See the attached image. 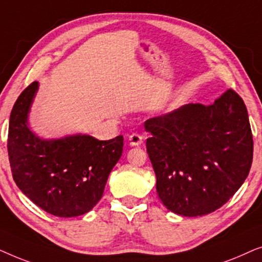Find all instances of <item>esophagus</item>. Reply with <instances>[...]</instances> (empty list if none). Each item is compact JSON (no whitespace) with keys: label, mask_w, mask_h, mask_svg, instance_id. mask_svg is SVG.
I'll return each instance as SVG.
<instances>
[{"label":"esophagus","mask_w":262,"mask_h":262,"mask_svg":"<svg viewBox=\"0 0 262 262\" xmlns=\"http://www.w3.org/2000/svg\"><path fill=\"white\" fill-rule=\"evenodd\" d=\"M128 143H130V145L132 146H138L143 143V137L139 134H132L130 135V137H128Z\"/></svg>","instance_id":"34e87169"}]
</instances>
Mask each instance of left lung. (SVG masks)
Returning a JSON list of instances; mask_svg holds the SVG:
<instances>
[{"label":"left lung","instance_id":"1","mask_svg":"<svg viewBox=\"0 0 262 262\" xmlns=\"http://www.w3.org/2000/svg\"><path fill=\"white\" fill-rule=\"evenodd\" d=\"M156 191L171 212L185 217L223 206L248 177L253 136L248 112L228 89L212 105L188 103L144 123Z\"/></svg>","mask_w":262,"mask_h":262}]
</instances>
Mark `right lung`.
I'll return each mask as SVG.
<instances>
[{
    "mask_svg": "<svg viewBox=\"0 0 262 262\" xmlns=\"http://www.w3.org/2000/svg\"><path fill=\"white\" fill-rule=\"evenodd\" d=\"M39 88L34 81L14 103L8 128L13 179L27 198L57 217L87 213L103 194L123 154V136L99 141L88 135L41 139L28 126V113Z\"/></svg>",
    "mask_w": 262,
    "mask_h": 262,
    "instance_id": "1",
    "label": "right lung"
}]
</instances>
